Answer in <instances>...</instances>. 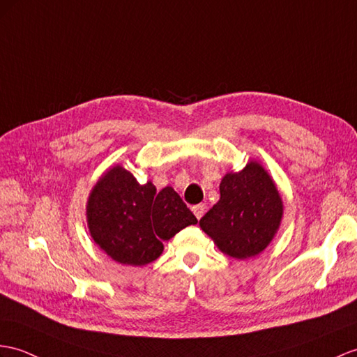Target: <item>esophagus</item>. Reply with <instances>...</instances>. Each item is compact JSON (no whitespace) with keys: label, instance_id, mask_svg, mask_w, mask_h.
<instances>
[{"label":"esophagus","instance_id":"34e87169","mask_svg":"<svg viewBox=\"0 0 357 357\" xmlns=\"http://www.w3.org/2000/svg\"><path fill=\"white\" fill-rule=\"evenodd\" d=\"M192 212L197 216V220H199L204 215V212H206V204H197V206H194L192 207Z\"/></svg>","mask_w":357,"mask_h":357}]
</instances>
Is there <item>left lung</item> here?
Listing matches in <instances>:
<instances>
[{
	"mask_svg": "<svg viewBox=\"0 0 357 357\" xmlns=\"http://www.w3.org/2000/svg\"><path fill=\"white\" fill-rule=\"evenodd\" d=\"M220 202L202 220V227L224 255L257 256L280 227L283 203L274 180L251 160L239 172H227L220 185Z\"/></svg>",
	"mask_w": 357,
	"mask_h": 357,
	"instance_id": "8db88e82",
	"label": "left lung"
}]
</instances>
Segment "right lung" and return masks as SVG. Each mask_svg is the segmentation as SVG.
<instances>
[{"instance_id": "add662e5", "label": "right lung", "mask_w": 357, "mask_h": 357, "mask_svg": "<svg viewBox=\"0 0 357 357\" xmlns=\"http://www.w3.org/2000/svg\"><path fill=\"white\" fill-rule=\"evenodd\" d=\"M91 236L115 262L144 266L158 259L163 241L188 225L194 213L171 186L141 185L126 168L112 167L91 190L86 206Z\"/></svg>"}]
</instances>
